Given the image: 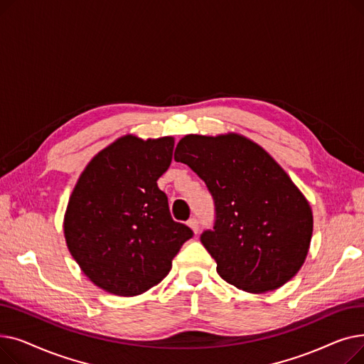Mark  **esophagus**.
Returning a JSON list of instances; mask_svg holds the SVG:
<instances>
[{"mask_svg": "<svg viewBox=\"0 0 364 364\" xmlns=\"http://www.w3.org/2000/svg\"><path fill=\"white\" fill-rule=\"evenodd\" d=\"M187 224H188L190 228H192V230L198 235V232H199V221H198L196 218H190V220L187 221Z\"/></svg>", "mask_w": 364, "mask_h": 364, "instance_id": "34e87169", "label": "esophagus"}]
</instances>
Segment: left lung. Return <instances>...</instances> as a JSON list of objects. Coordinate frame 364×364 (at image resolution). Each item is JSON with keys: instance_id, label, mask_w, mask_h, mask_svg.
Masks as SVG:
<instances>
[{"instance_id": "obj_1", "label": "left lung", "mask_w": 364, "mask_h": 364, "mask_svg": "<svg viewBox=\"0 0 364 364\" xmlns=\"http://www.w3.org/2000/svg\"><path fill=\"white\" fill-rule=\"evenodd\" d=\"M174 159L192 168L213 196L214 227L200 242L221 279L261 294L298 273L311 242V208L269 153L237 134H190Z\"/></svg>"}]
</instances>
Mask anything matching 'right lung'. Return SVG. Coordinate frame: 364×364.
<instances>
[{
    "label": "right lung",
    "instance_id": "obj_1",
    "mask_svg": "<svg viewBox=\"0 0 364 364\" xmlns=\"http://www.w3.org/2000/svg\"><path fill=\"white\" fill-rule=\"evenodd\" d=\"M174 139L125 136L87 165L65 215L73 259L99 288L134 296L158 284L193 230L172 220L158 180L169 168Z\"/></svg>",
    "mask_w": 364,
    "mask_h": 364
}]
</instances>
